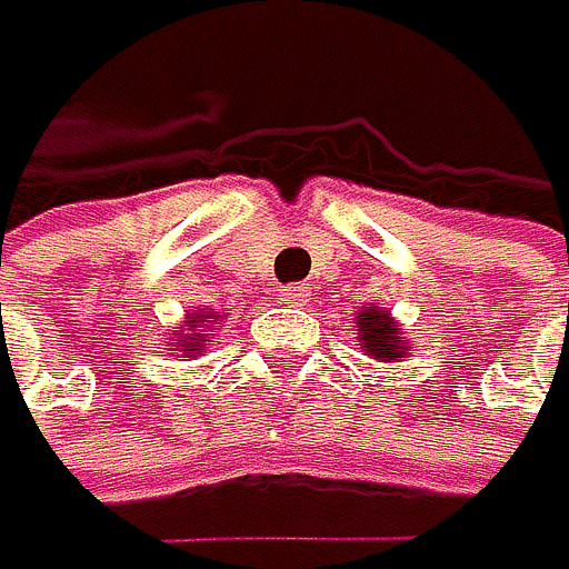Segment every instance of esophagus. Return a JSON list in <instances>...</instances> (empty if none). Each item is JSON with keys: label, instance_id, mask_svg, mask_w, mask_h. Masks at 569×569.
I'll use <instances>...</instances> for the list:
<instances>
[{"label": "esophagus", "instance_id": "34e87169", "mask_svg": "<svg viewBox=\"0 0 569 569\" xmlns=\"http://www.w3.org/2000/svg\"><path fill=\"white\" fill-rule=\"evenodd\" d=\"M281 302H284V306H302V302H306V288H302V284H288V288H281Z\"/></svg>", "mask_w": 569, "mask_h": 569}]
</instances>
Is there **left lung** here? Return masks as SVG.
<instances>
[{
	"mask_svg": "<svg viewBox=\"0 0 569 569\" xmlns=\"http://www.w3.org/2000/svg\"><path fill=\"white\" fill-rule=\"evenodd\" d=\"M356 335H359V349H363V356L378 359V363H402L409 352V338H402V323L378 302L359 309Z\"/></svg>",
	"mask_w": 569,
	"mask_h": 569,
	"instance_id": "8db88e82",
	"label": "left lung"
}]
</instances>
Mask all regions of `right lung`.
<instances>
[{
    "mask_svg": "<svg viewBox=\"0 0 569 569\" xmlns=\"http://www.w3.org/2000/svg\"><path fill=\"white\" fill-rule=\"evenodd\" d=\"M223 317L210 313V309H188L181 320V331L170 338V352L181 356H202L206 341H210V331H217V323Z\"/></svg>",
    "mask_w": 569,
    "mask_h": 569,
    "instance_id": "obj_1",
    "label": "right lung"
}]
</instances>
